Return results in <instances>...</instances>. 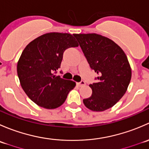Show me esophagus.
<instances>
[{"instance_id":"esophagus-1","label":"esophagus","mask_w":149,"mask_h":149,"mask_svg":"<svg viewBox=\"0 0 149 149\" xmlns=\"http://www.w3.org/2000/svg\"><path fill=\"white\" fill-rule=\"evenodd\" d=\"M85 84H86L85 82H84V81H81V82H79V83L77 84V85L79 86V87H81V86H83L85 85Z\"/></svg>"}]
</instances>
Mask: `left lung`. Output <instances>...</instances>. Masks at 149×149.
Returning <instances> with one entry per match:
<instances>
[{
  "mask_svg": "<svg viewBox=\"0 0 149 149\" xmlns=\"http://www.w3.org/2000/svg\"><path fill=\"white\" fill-rule=\"evenodd\" d=\"M91 69L99 75L97 83L90 84L92 94L83 100L94 112L113 107L125 94L131 68L124 51L115 42L100 34H74Z\"/></svg>",
  "mask_w": 149,
  "mask_h": 149,
  "instance_id": "left-lung-1",
  "label": "left lung"
}]
</instances>
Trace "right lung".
<instances>
[{
	"mask_svg": "<svg viewBox=\"0 0 149 149\" xmlns=\"http://www.w3.org/2000/svg\"><path fill=\"white\" fill-rule=\"evenodd\" d=\"M79 44L68 33L49 32L29 42L17 63V74L22 88L38 106L55 109L65 102L76 82L55 75L61 68L64 51Z\"/></svg>",
	"mask_w": 149,
	"mask_h": 149,
	"instance_id": "1",
	"label": "right lung"
}]
</instances>
